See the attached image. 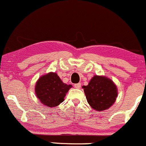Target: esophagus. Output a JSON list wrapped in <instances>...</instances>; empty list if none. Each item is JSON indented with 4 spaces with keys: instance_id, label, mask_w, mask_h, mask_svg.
Listing matches in <instances>:
<instances>
[{
    "instance_id": "1",
    "label": "esophagus",
    "mask_w": 146,
    "mask_h": 146,
    "mask_svg": "<svg viewBox=\"0 0 146 146\" xmlns=\"http://www.w3.org/2000/svg\"><path fill=\"white\" fill-rule=\"evenodd\" d=\"M74 87L76 88V89H80L81 88V83H78L74 84Z\"/></svg>"
}]
</instances>
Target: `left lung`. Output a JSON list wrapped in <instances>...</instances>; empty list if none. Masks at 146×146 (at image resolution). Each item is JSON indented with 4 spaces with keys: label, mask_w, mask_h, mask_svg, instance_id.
Listing matches in <instances>:
<instances>
[{
    "label": "left lung",
    "mask_w": 146,
    "mask_h": 146,
    "mask_svg": "<svg viewBox=\"0 0 146 146\" xmlns=\"http://www.w3.org/2000/svg\"><path fill=\"white\" fill-rule=\"evenodd\" d=\"M86 100L91 107L98 111L110 108L116 102L118 89L114 82L105 76L94 75L88 85L83 86Z\"/></svg>",
    "instance_id": "1"
}]
</instances>
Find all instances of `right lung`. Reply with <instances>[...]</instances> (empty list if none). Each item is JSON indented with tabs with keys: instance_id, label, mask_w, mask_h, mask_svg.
<instances>
[{
	"instance_id": "add662e5",
	"label": "right lung",
	"mask_w": 146,
	"mask_h": 146,
	"mask_svg": "<svg viewBox=\"0 0 146 146\" xmlns=\"http://www.w3.org/2000/svg\"><path fill=\"white\" fill-rule=\"evenodd\" d=\"M72 87L71 84L63 83L57 73L49 72L39 78L35 92L42 104L52 108L63 102L66 94Z\"/></svg>"
}]
</instances>
